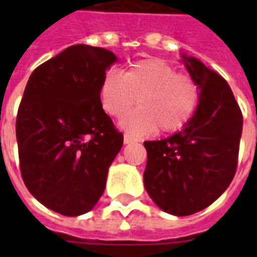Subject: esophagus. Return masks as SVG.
<instances>
[{"label":"esophagus","instance_id":"esophagus-1","mask_svg":"<svg viewBox=\"0 0 257 257\" xmlns=\"http://www.w3.org/2000/svg\"><path fill=\"white\" fill-rule=\"evenodd\" d=\"M135 139L132 136H129V135H123V143L125 145H129V143H134Z\"/></svg>","mask_w":257,"mask_h":257}]
</instances>
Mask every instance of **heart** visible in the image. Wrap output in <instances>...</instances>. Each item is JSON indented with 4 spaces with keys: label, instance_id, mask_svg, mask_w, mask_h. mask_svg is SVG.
<instances>
[{
    "label": "heart",
    "instance_id": "1",
    "mask_svg": "<svg viewBox=\"0 0 257 257\" xmlns=\"http://www.w3.org/2000/svg\"><path fill=\"white\" fill-rule=\"evenodd\" d=\"M136 108L121 121V128L134 136L154 131L173 134L191 121L201 101V86L189 74L178 73L164 59L149 58L131 63L122 74L110 71L99 88L101 108L119 118L136 103Z\"/></svg>",
    "mask_w": 257,
    "mask_h": 257
}]
</instances>
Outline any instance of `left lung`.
Returning <instances> with one entry per match:
<instances>
[{"label": "left lung", "instance_id": "1", "mask_svg": "<svg viewBox=\"0 0 257 257\" xmlns=\"http://www.w3.org/2000/svg\"><path fill=\"white\" fill-rule=\"evenodd\" d=\"M201 86L186 126L167 139L145 142L146 191L164 212L189 216L220 197L237 171L242 112L226 79L198 59L182 55Z\"/></svg>", "mask_w": 257, "mask_h": 257}]
</instances>
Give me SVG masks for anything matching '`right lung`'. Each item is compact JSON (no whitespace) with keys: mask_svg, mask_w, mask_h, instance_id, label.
Returning <instances> with one entry per match:
<instances>
[{"mask_svg":"<svg viewBox=\"0 0 257 257\" xmlns=\"http://www.w3.org/2000/svg\"><path fill=\"white\" fill-rule=\"evenodd\" d=\"M117 56L73 45L33 71L16 117L22 178L42 205L89 212L106 187L123 136L101 108L99 88Z\"/></svg>","mask_w":257,"mask_h":257,"instance_id":"obj_1","label":"right lung"}]
</instances>
